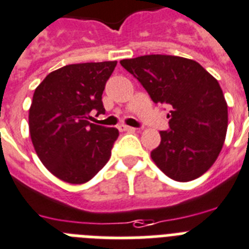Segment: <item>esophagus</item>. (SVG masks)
<instances>
[{
    "label": "esophagus",
    "mask_w": 249,
    "mask_h": 249,
    "mask_svg": "<svg viewBox=\"0 0 249 249\" xmlns=\"http://www.w3.org/2000/svg\"><path fill=\"white\" fill-rule=\"evenodd\" d=\"M119 130L121 131H135L138 130L137 128H131V126H128V125H120L119 126Z\"/></svg>",
    "instance_id": "esophagus-1"
}]
</instances>
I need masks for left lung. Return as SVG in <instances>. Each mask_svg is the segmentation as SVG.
<instances>
[{"mask_svg":"<svg viewBox=\"0 0 249 249\" xmlns=\"http://www.w3.org/2000/svg\"><path fill=\"white\" fill-rule=\"evenodd\" d=\"M120 64L142 83L154 104L171 107L170 129L150 157L170 178L187 182L218 158L228 128V106L219 82L197 62L150 54Z\"/></svg>","mask_w":249,"mask_h":249,"instance_id":"1","label":"left lung"}]
</instances>
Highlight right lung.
Listing matches in <instances>:
<instances>
[{
	"label": "right lung",
	"instance_id": "obj_1",
	"mask_svg": "<svg viewBox=\"0 0 249 249\" xmlns=\"http://www.w3.org/2000/svg\"><path fill=\"white\" fill-rule=\"evenodd\" d=\"M116 63L68 64L35 89L29 110L31 142L48 171L64 182H87L110 160L119 130L89 119L91 111L105 112L102 92Z\"/></svg>",
	"mask_w": 249,
	"mask_h": 249
}]
</instances>
